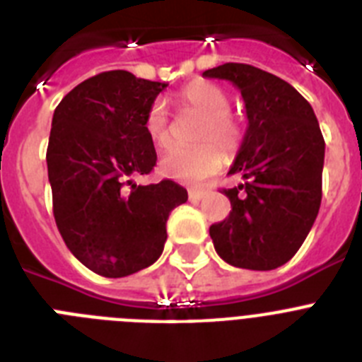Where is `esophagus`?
Wrapping results in <instances>:
<instances>
[{
    "label": "esophagus",
    "mask_w": 362,
    "mask_h": 362,
    "mask_svg": "<svg viewBox=\"0 0 362 362\" xmlns=\"http://www.w3.org/2000/svg\"><path fill=\"white\" fill-rule=\"evenodd\" d=\"M204 197V192L201 190H190L188 192V199L192 201V203H197V201H201Z\"/></svg>",
    "instance_id": "1"
}]
</instances>
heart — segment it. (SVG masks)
<instances>
[{"label":"heart","mask_w":362,"mask_h":362,"mask_svg":"<svg viewBox=\"0 0 362 362\" xmlns=\"http://www.w3.org/2000/svg\"><path fill=\"white\" fill-rule=\"evenodd\" d=\"M177 103L183 110L204 117V123H201L196 139L210 143L168 150L159 161V168L166 177L181 183H201L210 175L217 174L223 166V156L216 147L219 146L226 153L235 152L241 145L243 129L239 121L230 116V108H232L230 95L216 83H188L177 94ZM145 132L158 148H166L172 143L170 119H168L166 105L161 99H156L146 110Z\"/></svg>","instance_id":"heart-1"}]
</instances>
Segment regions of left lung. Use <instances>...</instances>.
Returning a JSON list of instances; mask_svg holds the SVG:
<instances>
[{"instance_id":"8db88e82","label":"left lung","mask_w":362,"mask_h":362,"mask_svg":"<svg viewBox=\"0 0 362 362\" xmlns=\"http://www.w3.org/2000/svg\"><path fill=\"white\" fill-rule=\"evenodd\" d=\"M232 81L245 99L248 129L225 188L232 210L210 226L216 252L232 267L274 270L305 243L322 197L325 139L313 108L290 83L245 63L204 70Z\"/></svg>"}]
</instances>
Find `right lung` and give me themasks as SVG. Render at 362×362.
<instances>
[{"instance_id":"obj_1","label":"right lung","mask_w":362,"mask_h":362,"mask_svg":"<svg viewBox=\"0 0 362 362\" xmlns=\"http://www.w3.org/2000/svg\"><path fill=\"white\" fill-rule=\"evenodd\" d=\"M168 83L127 70L85 79L54 110L47 166L54 219L76 257L103 277H124L156 263L166 219L188 194L163 179L136 185L158 156L145 116Z\"/></svg>"}]
</instances>
